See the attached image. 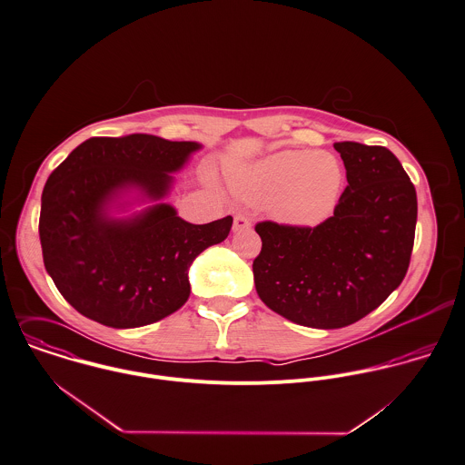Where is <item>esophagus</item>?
I'll use <instances>...</instances> for the list:
<instances>
[{"label": "esophagus", "instance_id": "obj_1", "mask_svg": "<svg viewBox=\"0 0 465 465\" xmlns=\"http://www.w3.org/2000/svg\"><path fill=\"white\" fill-rule=\"evenodd\" d=\"M250 228H252V221H250L246 215L237 213V215L233 217V232H246V230H250Z\"/></svg>", "mask_w": 465, "mask_h": 465}]
</instances>
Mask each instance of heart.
I'll return each mask as SVG.
<instances>
[{"mask_svg":"<svg viewBox=\"0 0 465 465\" xmlns=\"http://www.w3.org/2000/svg\"><path fill=\"white\" fill-rule=\"evenodd\" d=\"M343 169L329 153L282 151L237 178V190L255 204H272L273 215L291 226H316L338 204Z\"/></svg>","mask_w":465,"mask_h":465,"instance_id":"heart-1","label":"heart"}]
</instances>
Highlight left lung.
Returning <instances> with one entry per match:
<instances>
[{"label": "left lung", "instance_id": "left-lung-1", "mask_svg": "<svg viewBox=\"0 0 465 465\" xmlns=\"http://www.w3.org/2000/svg\"><path fill=\"white\" fill-rule=\"evenodd\" d=\"M349 185L318 226L255 224L261 300L305 327L340 329L365 318L406 277L417 193L401 162L381 145L338 142Z\"/></svg>", "mask_w": 465, "mask_h": 465}]
</instances>
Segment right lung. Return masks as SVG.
Wrapping results in <instances>:
<instances>
[{
    "instance_id": "1",
    "label": "right lung",
    "mask_w": 465,
    "mask_h": 465,
    "mask_svg": "<svg viewBox=\"0 0 465 465\" xmlns=\"http://www.w3.org/2000/svg\"><path fill=\"white\" fill-rule=\"evenodd\" d=\"M195 142L153 134L96 136L81 143L50 174L39 215L48 275L83 316L114 329L154 323L190 296L188 268L208 246L223 242L232 215L190 224L160 203L131 219L107 215L127 188L162 199Z\"/></svg>"
}]
</instances>
